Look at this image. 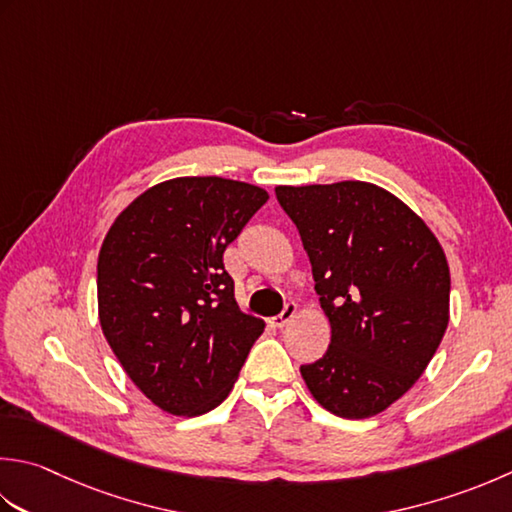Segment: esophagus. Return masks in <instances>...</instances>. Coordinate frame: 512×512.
<instances>
[{
    "mask_svg": "<svg viewBox=\"0 0 512 512\" xmlns=\"http://www.w3.org/2000/svg\"><path fill=\"white\" fill-rule=\"evenodd\" d=\"M297 315V304L295 302H288L286 306H284V310L279 315H275L273 319H270V324L273 326H277V328H284L290 319H293Z\"/></svg>",
    "mask_w": 512,
    "mask_h": 512,
    "instance_id": "obj_1",
    "label": "esophagus"
}]
</instances>
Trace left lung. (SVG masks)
<instances>
[{"mask_svg":"<svg viewBox=\"0 0 512 512\" xmlns=\"http://www.w3.org/2000/svg\"><path fill=\"white\" fill-rule=\"evenodd\" d=\"M313 266L330 346L306 364L319 404L346 419L382 413L413 386L448 326L450 270L424 219L368 182L277 186Z\"/></svg>","mask_w":512,"mask_h":512,"instance_id":"1","label":"left lung"}]
</instances>
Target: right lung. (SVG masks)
<instances>
[{
  "label": "right lung",
  "mask_w": 512,
  "mask_h": 512,
  "mask_svg": "<svg viewBox=\"0 0 512 512\" xmlns=\"http://www.w3.org/2000/svg\"><path fill=\"white\" fill-rule=\"evenodd\" d=\"M266 199L235 179L177 177L139 195L106 233L99 324L133 384L170 415L222 404L264 333L235 302L224 250Z\"/></svg>",
  "instance_id": "right-lung-1"
}]
</instances>
